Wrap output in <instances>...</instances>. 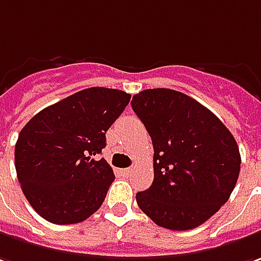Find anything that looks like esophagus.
<instances>
[{
	"instance_id": "esophagus-1",
	"label": "esophagus",
	"mask_w": 261,
	"mask_h": 261,
	"mask_svg": "<svg viewBox=\"0 0 261 261\" xmlns=\"http://www.w3.org/2000/svg\"><path fill=\"white\" fill-rule=\"evenodd\" d=\"M121 173L124 176H130L131 173H133V169H131V167H128V169H122Z\"/></svg>"
}]
</instances>
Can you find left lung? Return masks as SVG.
I'll use <instances>...</instances> for the list:
<instances>
[{"mask_svg":"<svg viewBox=\"0 0 261 261\" xmlns=\"http://www.w3.org/2000/svg\"><path fill=\"white\" fill-rule=\"evenodd\" d=\"M131 107L154 148L153 184L136 195L140 210L163 228L199 227L234 191L241 165L237 141L215 114L173 89L141 91Z\"/></svg>","mask_w":261,"mask_h":261,"instance_id":"8db88e82","label":"left lung"}]
</instances>
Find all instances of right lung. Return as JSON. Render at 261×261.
<instances>
[{
    "instance_id": "right-lung-1",
    "label": "right lung",
    "mask_w": 261,
    "mask_h": 261,
    "mask_svg": "<svg viewBox=\"0 0 261 261\" xmlns=\"http://www.w3.org/2000/svg\"><path fill=\"white\" fill-rule=\"evenodd\" d=\"M131 95L88 88L50 105L24 125L15 170L33 210L53 224H77L99 210L115 176L105 159V133Z\"/></svg>"
}]
</instances>
